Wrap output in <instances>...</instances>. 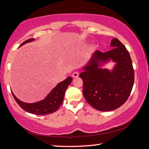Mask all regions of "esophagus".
I'll use <instances>...</instances> for the list:
<instances>
[{
  "instance_id": "esophagus-1",
  "label": "esophagus",
  "mask_w": 149,
  "mask_h": 149,
  "mask_svg": "<svg viewBox=\"0 0 149 149\" xmlns=\"http://www.w3.org/2000/svg\"><path fill=\"white\" fill-rule=\"evenodd\" d=\"M78 76H79V73H78L77 72H75L72 74V77L75 78V77H77Z\"/></svg>"
}]
</instances>
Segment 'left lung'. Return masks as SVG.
Here are the masks:
<instances>
[{
  "label": "left lung",
  "mask_w": 149,
  "mask_h": 149,
  "mask_svg": "<svg viewBox=\"0 0 149 149\" xmlns=\"http://www.w3.org/2000/svg\"><path fill=\"white\" fill-rule=\"evenodd\" d=\"M110 47L112 49L106 52L95 51L79 74L85 100L100 111L114 110L124 104L134 84V70L127 50L116 38L111 41ZM110 59L117 63L112 71L99 68Z\"/></svg>",
  "instance_id": "1"
}]
</instances>
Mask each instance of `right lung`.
Instances as JSON below:
<instances>
[{"instance_id":"obj_1","label":"right lung","mask_w":149,"mask_h":149,"mask_svg":"<svg viewBox=\"0 0 149 149\" xmlns=\"http://www.w3.org/2000/svg\"><path fill=\"white\" fill-rule=\"evenodd\" d=\"M34 39H29L24 41L22 45L27 43L28 42L33 41ZM72 78L68 77L63 81L59 83L50 93L48 95L45 99L41 101L36 102L34 103H26L22 102L19 100L12 92V95L15 100L22 109L26 112L36 115H47L52 114L58 109L60 105L62 104L64 100L65 92L67 87L71 84Z\"/></svg>"}]
</instances>
